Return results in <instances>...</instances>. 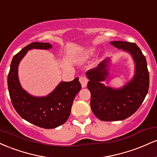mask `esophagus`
Wrapping results in <instances>:
<instances>
[{
	"label": "esophagus",
	"instance_id": "obj_1",
	"mask_svg": "<svg viewBox=\"0 0 157 157\" xmlns=\"http://www.w3.org/2000/svg\"><path fill=\"white\" fill-rule=\"evenodd\" d=\"M79 80H80L81 86H82V88L86 87V86H87V83H88V80L86 79V77L81 76L80 77V78H79Z\"/></svg>",
	"mask_w": 157,
	"mask_h": 157
}]
</instances>
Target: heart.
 I'll return each instance as SVG.
<instances>
[{"label":"heart","instance_id":"heart-1","mask_svg":"<svg viewBox=\"0 0 157 157\" xmlns=\"http://www.w3.org/2000/svg\"><path fill=\"white\" fill-rule=\"evenodd\" d=\"M96 52V49L94 48H89L86 49L82 52V60H86V59L89 58V57H92Z\"/></svg>","mask_w":157,"mask_h":157}]
</instances>
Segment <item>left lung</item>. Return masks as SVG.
<instances>
[{
	"mask_svg": "<svg viewBox=\"0 0 157 157\" xmlns=\"http://www.w3.org/2000/svg\"><path fill=\"white\" fill-rule=\"evenodd\" d=\"M110 44L132 57L135 66L133 78L119 89L102 83L109 75V57L86 75L89 80L87 87L91 92L93 113L102 121H117L129 117L141 105L148 91L149 73L145 57L136 44L124 41H111Z\"/></svg>",
	"mask_w": 157,
	"mask_h": 157,
	"instance_id": "1",
	"label": "left lung"
}]
</instances>
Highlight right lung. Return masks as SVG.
Masks as SVG:
<instances>
[{
	"instance_id": "1",
	"label": "right lung",
	"mask_w": 157,
	"mask_h": 157,
	"mask_svg": "<svg viewBox=\"0 0 157 157\" xmlns=\"http://www.w3.org/2000/svg\"><path fill=\"white\" fill-rule=\"evenodd\" d=\"M48 43L34 42L14 56L8 75V89L11 101L18 114L30 123L46 129L55 128L66 122L75 97L80 91L77 77L71 82H60L51 93L35 97L25 91L20 83L18 66L29 50L50 49Z\"/></svg>"
}]
</instances>
